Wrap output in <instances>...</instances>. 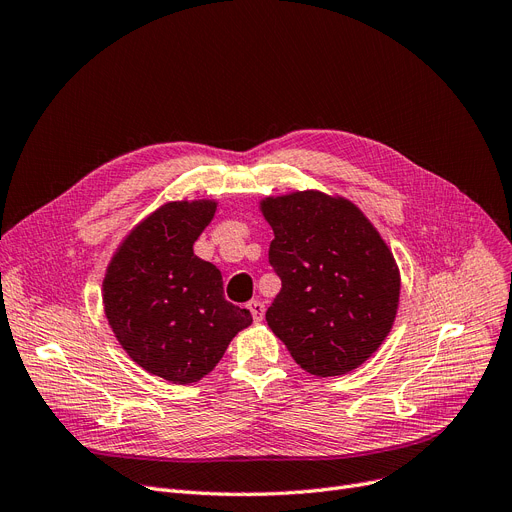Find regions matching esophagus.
Here are the masks:
<instances>
[{
    "mask_svg": "<svg viewBox=\"0 0 512 512\" xmlns=\"http://www.w3.org/2000/svg\"><path fill=\"white\" fill-rule=\"evenodd\" d=\"M248 308H250V312H252V319H254L256 323H260V321L264 319V304H262L260 300H252V302H248Z\"/></svg>",
    "mask_w": 512,
    "mask_h": 512,
    "instance_id": "34e87169",
    "label": "esophagus"
}]
</instances>
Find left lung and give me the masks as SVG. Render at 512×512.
Returning <instances> with one entry per match:
<instances>
[{"label":"left lung","instance_id":"8db88e82","mask_svg":"<svg viewBox=\"0 0 512 512\" xmlns=\"http://www.w3.org/2000/svg\"><path fill=\"white\" fill-rule=\"evenodd\" d=\"M260 212L275 233L269 262L281 279L266 323L306 373L358 369L396 321L392 250L356 204L323 191L269 196Z\"/></svg>","mask_w":512,"mask_h":512}]
</instances>
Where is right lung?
<instances>
[{"instance_id": "right-lung-1", "label": "right lung", "mask_w": 512, "mask_h": 512, "mask_svg": "<svg viewBox=\"0 0 512 512\" xmlns=\"http://www.w3.org/2000/svg\"><path fill=\"white\" fill-rule=\"evenodd\" d=\"M214 200L166 202L145 216L114 252L104 312L118 344L148 373L196 383L223 358L252 314L223 296V275L193 254Z\"/></svg>"}]
</instances>
